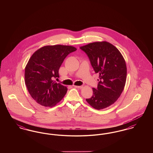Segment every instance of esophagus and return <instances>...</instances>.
Listing matches in <instances>:
<instances>
[{
  "label": "esophagus",
  "instance_id": "obj_1",
  "mask_svg": "<svg viewBox=\"0 0 153 153\" xmlns=\"http://www.w3.org/2000/svg\"><path fill=\"white\" fill-rule=\"evenodd\" d=\"M74 87L77 88H79V89H81L83 87L82 86H77V85H74Z\"/></svg>",
  "mask_w": 153,
  "mask_h": 153
}]
</instances>
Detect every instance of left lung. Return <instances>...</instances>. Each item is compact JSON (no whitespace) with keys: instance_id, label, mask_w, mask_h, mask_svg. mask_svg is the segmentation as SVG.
Wrapping results in <instances>:
<instances>
[{"instance_id":"left-lung-1","label":"left lung","mask_w":153,"mask_h":153,"mask_svg":"<svg viewBox=\"0 0 153 153\" xmlns=\"http://www.w3.org/2000/svg\"><path fill=\"white\" fill-rule=\"evenodd\" d=\"M96 73L99 74L96 89L86 101L95 109L105 108L120 97L125 86L127 68L120 52L109 42H96L81 46Z\"/></svg>"}]
</instances>
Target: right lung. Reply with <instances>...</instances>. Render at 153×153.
<instances>
[{"mask_svg": "<svg viewBox=\"0 0 153 153\" xmlns=\"http://www.w3.org/2000/svg\"><path fill=\"white\" fill-rule=\"evenodd\" d=\"M76 51L71 46H45L31 56L25 68V84L38 104L52 107L63 99L67 88L53 80L59 77V69L66 56Z\"/></svg>", "mask_w": 153, "mask_h": 153, "instance_id": "add662e5", "label": "right lung"}]
</instances>
